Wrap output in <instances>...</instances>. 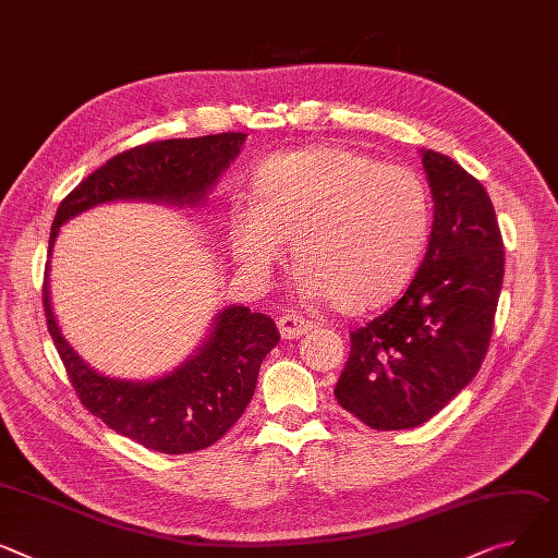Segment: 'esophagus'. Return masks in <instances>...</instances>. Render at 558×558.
<instances>
[{"label":"esophagus","mask_w":558,"mask_h":558,"mask_svg":"<svg viewBox=\"0 0 558 558\" xmlns=\"http://www.w3.org/2000/svg\"><path fill=\"white\" fill-rule=\"evenodd\" d=\"M312 327H314V323L303 318V316H299V314H284L278 320V329L282 333V339H299V337H303L305 331H310Z\"/></svg>","instance_id":"34e87169"}]
</instances>
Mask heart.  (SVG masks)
<instances>
[{
    "label": "heart",
    "mask_w": 558,
    "mask_h": 558,
    "mask_svg": "<svg viewBox=\"0 0 558 558\" xmlns=\"http://www.w3.org/2000/svg\"><path fill=\"white\" fill-rule=\"evenodd\" d=\"M251 202L235 204L229 242L238 263L267 278L293 240L307 299L359 314L388 305L422 257L430 202L422 177L345 145L280 153L259 163Z\"/></svg>",
    "instance_id": "obj_1"
}]
</instances>
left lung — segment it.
<instances>
[{
	"mask_svg": "<svg viewBox=\"0 0 558 558\" xmlns=\"http://www.w3.org/2000/svg\"><path fill=\"white\" fill-rule=\"evenodd\" d=\"M435 202L428 248L401 299L350 333L333 395L375 430L415 428L471 384L489 350L505 276L494 204L451 157L422 150Z\"/></svg>",
	"mask_w": 558,
	"mask_h": 558,
	"instance_id": "left-lung-1",
	"label": "left lung"
}]
</instances>
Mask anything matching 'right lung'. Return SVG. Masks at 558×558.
<instances>
[{"instance_id":"right-lung-1","label":"right lung","mask_w":558,"mask_h":558,"mask_svg":"<svg viewBox=\"0 0 558 558\" xmlns=\"http://www.w3.org/2000/svg\"><path fill=\"white\" fill-rule=\"evenodd\" d=\"M246 134L225 132L130 147L83 179L58 206V229L78 213L114 199L197 204L240 155ZM49 263L43 284L47 327L81 403L109 428L141 447L181 456L202 451L227 435L248 405L263 359L280 331L267 314L233 305L217 314L208 341L174 373L155 381H119L98 375L64 341L49 301Z\"/></svg>"}]
</instances>
